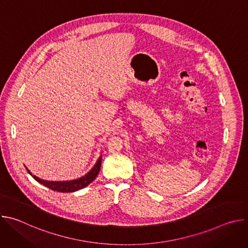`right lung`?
Segmentation results:
<instances>
[{
  "label": "right lung",
  "instance_id": "add662e5",
  "mask_svg": "<svg viewBox=\"0 0 248 248\" xmlns=\"http://www.w3.org/2000/svg\"><path fill=\"white\" fill-rule=\"evenodd\" d=\"M101 163H102V155L98 158L93 168L87 173L82 175L81 178H78L73 181H62V182H53V181H45V180L39 179L38 176L32 174V172L26 167L25 168L29 172V174H31V176L35 181H37L39 184L47 186L52 190H56L60 192H75L86 187L89 184H91L96 179V176L100 171Z\"/></svg>",
  "mask_w": 248,
  "mask_h": 248
}]
</instances>
